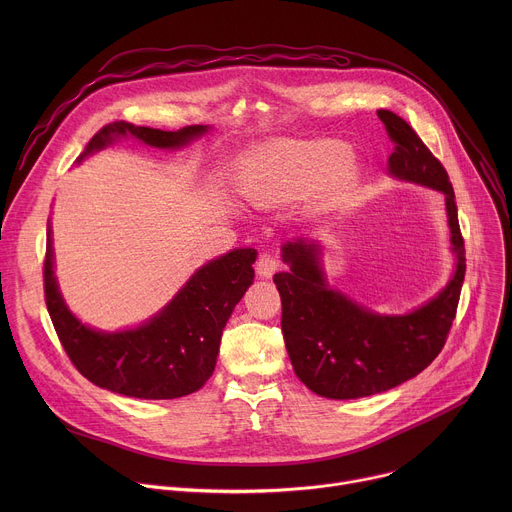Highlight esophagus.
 Returning <instances> with one entry per match:
<instances>
[{
  "label": "esophagus",
  "instance_id": "34e87169",
  "mask_svg": "<svg viewBox=\"0 0 512 512\" xmlns=\"http://www.w3.org/2000/svg\"><path fill=\"white\" fill-rule=\"evenodd\" d=\"M255 269H257L259 277L269 279L279 269V259L275 255H271V253H261L257 263H255Z\"/></svg>",
  "mask_w": 512,
  "mask_h": 512
}]
</instances>
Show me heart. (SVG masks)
Returning a JSON list of instances; mask_svg holds the SVG:
<instances>
[{
	"instance_id": "b5f03b06",
	"label": "heart",
	"mask_w": 512,
	"mask_h": 512,
	"mask_svg": "<svg viewBox=\"0 0 512 512\" xmlns=\"http://www.w3.org/2000/svg\"><path fill=\"white\" fill-rule=\"evenodd\" d=\"M342 148L326 143H298L281 152H269L265 164L271 174L269 196L289 198L320 182L334 168Z\"/></svg>"
}]
</instances>
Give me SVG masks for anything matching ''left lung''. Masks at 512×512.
Returning <instances> with one entry per match:
<instances>
[{
	"mask_svg": "<svg viewBox=\"0 0 512 512\" xmlns=\"http://www.w3.org/2000/svg\"><path fill=\"white\" fill-rule=\"evenodd\" d=\"M377 115L395 143L389 174L446 196L456 271L440 294L423 306L409 314L387 316L328 285L318 243L287 241L281 259L289 271L273 275L281 296L285 348L298 379L328 399L385 393L427 369L446 344L466 273L458 206L446 168L405 119L387 109H379Z\"/></svg>",
	"mask_w": 512,
	"mask_h": 512,
	"instance_id": "1",
	"label": "left lung"
}]
</instances>
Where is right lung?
I'll use <instances>...</instances> for the list:
<instances>
[{
  "mask_svg": "<svg viewBox=\"0 0 512 512\" xmlns=\"http://www.w3.org/2000/svg\"><path fill=\"white\" fill-rule=\"evenodd\" d=\"M208 125L178 131L137 127L115 121L99 129L77 162L121 137L160 150H178L204 135ZM257 251L233 249L202 265L174 300L137 328L103 332L85 326L64 304L54 277L48 227L44 296L54 330L68 358L93 385L135 399H176L198 391L216 367L223 330L253 283Z\"/></svg>",
  "mask_w": 512,
  "mask_h": 512,
  "instance_id": "1",
  "label": "right lung"
}]
</instances>
